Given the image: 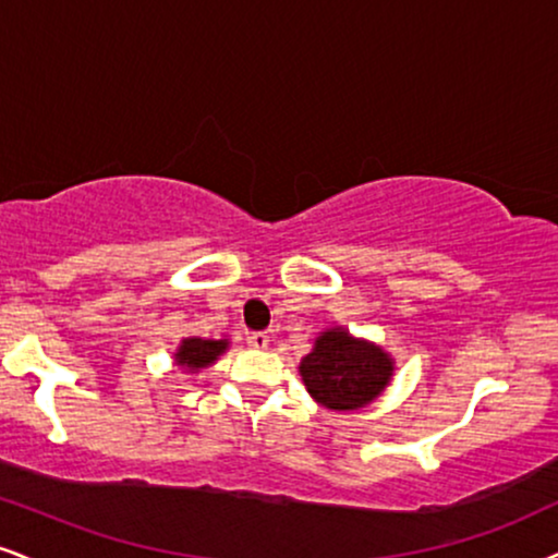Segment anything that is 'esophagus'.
Wrapping results in <instances>:
<instances>
[{
    "instance_id": "esophagus-1",
    "label": "esophagus",
    "mask_w": 558,
    "mask_h": 558,
    "mask_svg": "<svg viewBox=\"0 0 558 558\" xmlns=\"http://www.w3.org/2000/svg\"><path fill=\"white\" fill-rule=\"evenodd\" d=\"M247 343H251L253 349H268V333L264 331H256L247 336Z\"/></svg>"
}]
</instances>
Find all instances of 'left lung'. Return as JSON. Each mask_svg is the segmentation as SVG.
Returning a JSON list of instances; mask_svg holds the SVG:
<instances>
[{"instance_id":"left-lung-1","label":"left lung","mask_w":558,"mask_h":558,"mask_svg":"<svg viewBox=\"0 0 558 558\" xmlns=\"http://www.w3.org/2000/svg\"><path fill=\"white\" fill-rule=\"evenodd\" d=\"M396 375V360L380 343L356 339L343 326L315 336L311 354L302 356L300 377L315 403L331 411L367 409Z\"/></svg>"}]
</instances>
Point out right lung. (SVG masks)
I'll use <instances>...</instances> for the list:
<instances>
[{
	"instance_id": "right-lung-1",
	"label": "right lung",
	"mask_w": 558,
	"mask_h": 558,
	"mask_svg": "<svg viewBox=\"0 0 558 558\" xmlns=\"http://www.w3.org/2000/svg\"><path fill=\"white\" fill-rule=\"evenodd\" d=\"M230 349V339H202V336H185L173 352V364L183 373L198 375L202 369L211 367L219 356Z\"/></svg>"
}]
</instances>
